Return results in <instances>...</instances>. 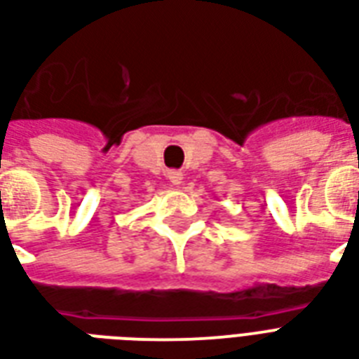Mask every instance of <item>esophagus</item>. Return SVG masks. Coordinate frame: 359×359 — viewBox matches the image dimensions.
I'll use <instances>...</instances> for the list:
<instances>
[{"mask_svg":"<svg viewBox=\"0 0 359 359\" xmlns=\"http://www.w3.org/2000/svg\"><path fill=\"white\" fill-rule=\"evenodd\" d=\"M168 180L172 182V185H182L183 183V174L182 172H177V170H170L168 172Z\"/></svg>","mask_w":359,"mask_h":359,"instance_id":"34e87169","label":"esophagus"}]
</instances>
